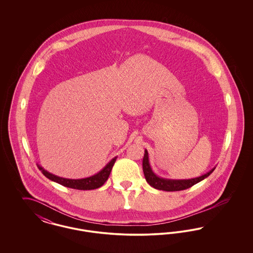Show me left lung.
Returning a JSON list of instances; mask_svg holds the SVG:
<instances>
[{"mask_svg":"<svg viewBox=\"0 0 253 253\" xmlns=\"http://www.w3.org/2000/svg\"><path fill=\"white\" fill-rule=\"evenodd\" d=\"M142 166H143V172H144L145 178L146 181L155 189L157 190H161L165 192H176V191H183L186 189H189L193 187V185L197 184L198 182L203 180L207 178L213 170L214 169H211L209 172L205 173L203 175L196 177V178H192V179H184V180H173V179H166L157 176V174L153 171V169L150 166L149 163V156L147 150H145L144 157L142 161Z\"/></svg>","mask_w":253,"mask_h":253,"instance_id":"8db88e82","label":"left lung"}]
</instances>
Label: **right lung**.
<instances>
[{"label": "right lung", "instance_id": "right-lung-1", "mask_svg": "<svg viewBox=\"0 0 253 253\" xmlns=\"http://www.w3.org/2000/svg\"><path fill=\"white\" fill-rule=\"evenodd\" d=\"M118 157H114L108 164L102 169L99 172H97L96 174L90 176V177H86L83 179H68V178H63L57 176L55 174H52L48 172L47 170H45L44 169L38 165V168L40 170H42V174L44 176H46L50 180L54 181L56 183H59L60 185L67 187V188H72L75 190H83V191H87V190H95L99 187H101L106 180L108 179L110 172L113 169V166L116 162Z\"/></svg>", "mask_w": 253, "mask_h": 253}]
</instances>
